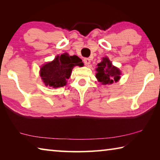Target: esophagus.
Returning <instances> with one entry per match:
<instances>
[{"label":"esophagus","instance_id":"34e87169","mask_svg":"<svg viewBox=\"0 0 160 160\" xmlns=\"http://www.w3.org/2000/svg\"><path fill=\"white\" fill-rule=\"evenodd\" d=\"M83 62H84V63H85V65H89V64H90V62H91V61H90V58H84V60H83Z\"/></svg>","mask_w":160,"mask_h":160}]
</instances>
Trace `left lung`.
<instances>
[{
    "label": "left lung",
    "instance_id": "obj_1",
    "mask_svg": "<svg viewBox=\"0 0 160 160\" xmlns=\"http://www.w3.org/2000/svg\"><path fill=\"white\" fill-rule=\"evenodd\" d=\"M97 70L96 78L102 85L112 84L113 82H117L120 79L121 72L117 68L112 66V62L109 58L105 57L103 58L101 63H98Z\"/></svg>",
    "mask_w": 160,
    "mask_h": 160
}]
</instances>
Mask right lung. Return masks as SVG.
I'll use <instances>...</instances> for the list:
<instances>
[{"label": "right lung", "instance_id": "1", "mask_svg": "<svg viewBox=\"0 0 160 160\" xmlns=\"http://www.w3.org/2000/svg\"><path fill=\"white\" fill-rule=\"evenodd\" d=\"M75 66H83L82 60L77 56L63 53L56 56L53 61L46 63L40 70L43 82L47 86L60 88L66 85Z\"/></svg>", "mask_w": 160, "mask_h": 160}]
</instances>
